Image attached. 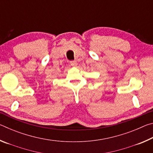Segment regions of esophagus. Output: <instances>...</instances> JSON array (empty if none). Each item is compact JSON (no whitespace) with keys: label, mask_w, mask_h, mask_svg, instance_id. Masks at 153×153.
I'll list each match as a JSON object with an SVG mask.
<instances>
[{"label":"esophagus","mask_w":153,"mask_h":153,"mask_svg":"<svg viewBox=\"0 0 153 153\" xmlns=\"http://www.w3.org/2000/svg\"><path fill=\"white\" fill-rule=\"evenodd\" d=\"M70 64H71V66H73V67H76L77 63L76 61H70Z\"/></svg>","instance_id":"obj_1"}]
</instances>
